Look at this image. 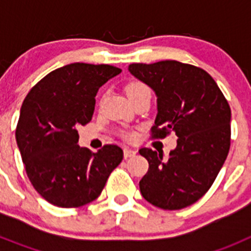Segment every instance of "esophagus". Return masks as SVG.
Here are the masks:
<instances>
[{
  "instance_id": "obj_1",
  "label": "esophagus",
  "mask_w": 251,
  "mask_h": 251,
  "mask_svg": "<svg viewBox=\"0 0 251 251\" xmlns=\"http://www.w3.org/2000/svg\"><path fill=\"white\" fill-rule=\"evenodd\" d=\"M123 153H124V158H129V157L136 156L137 152L134 150H129V148H124Z\"/></svg>"
}]
</instances>
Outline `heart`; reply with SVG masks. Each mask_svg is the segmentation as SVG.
Masks as SVG:
<instances>
[{
  "label": "heart",
  "mask_w": 251,
  "mask_h": 251,
  "mask_svg": "<svg viewBox=\"0 0 251 251\" xmlns=\"http://www.w3.org/2000/svg\"><path fill=\"white\" fill-rule=\"evenodd\" d=\"M142 90H150V89H148L147 86L143 85V84H141V83H132V84H129V85H128L127 94H128V97H129V95L136 94V93L142 92ZM124 137H126L127 139H134L136 134H134V133H130V132L129 133H124Z\"/></svg>",
  "instance_id": "heart-1"
}]
</instances>
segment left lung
I'll return each mask as SVG.
<instances>
[{
    "label": "left lung",
    "instance_id": "1",
    "mask_svg": "<svg viewBox=\"0 0 251 251\" xmlns=\"http://www.w3.org/2000/svg\"><path fill=\"white\" fill-rule=\"evenodd\" d=\"M130 74L157 97L154 138L175 132L177 146L163 153L142 148L148 172L139 181L145 200L163 210H179L200 200L211 187L230 150L231 110L210 74L175 60L130 64Z\"/></svg>",
    "mask_w": 251,
    "mask_h": 251
}]
</instances>
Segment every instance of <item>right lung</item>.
I'll return each mask as SVG.
<instances>
[{
  "label": "right lung",
  "instance_id": "add662e5",
  "mask_svg": "<svg viewBox=\"0 0 251 251\" xmlns=\"http://www.w3.org/2000/svg\"><path fill=\"white\" fill-rule=\"evenodd\" d=\"M110 65L74 63L49 73L22 103L16 142L37 192L59 207H79L103 191L123 151L106 145L97 153L77 145V127L92 121L95 95L121 74Z\"/></svg>",
  "mask_w": 251,
  "mask_h": 251
}]
</instances>
